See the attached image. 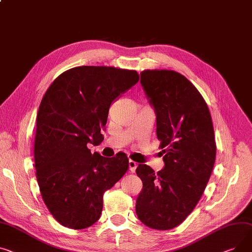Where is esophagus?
<instances>
[{
    "label": "esophagus",
    "instance_id": "obj_1",
    "mask_svg": "<svg viewBox=\"0 0 252 252\" xmlns=\"http://www.w3.org/2000/svg\"><path fill=\"white\" fill-rule=\"evenodd\" d=\"M137 167H138V163H136L135 161H132V160L128 161V169H129L130 172H135Z\"/></svg>",
    "mask_w": 252,
    "mask_h": 252
}]
</instances>
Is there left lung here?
Here are the masks:
<instances>
[{
	"label": "left lung",
	"mask_w": 252,
	"mask_h": 252,
	"mask_svg": "<svg viewBox=\"0 0 252 252\" xmlns=\"http://www.w3.org/2000/svg\"><path fill=\"white\" fill-rule=\"evenodd\" d=\"M141 84L154 106L164 168L157 173L139 164L143 181L136 213L146 226L169 230L193 211L212 174L216 142L209 107L183 75L171 70H145Z\"/></svg>",
	"instance_id": "1"
}]
</instances>
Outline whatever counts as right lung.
I'll return each instance as SVG.
<instances>
[{
    "mask_svg": "<svg viewBox=\"0 0 252 252\" xmlns=\"http://www.w3.org/2000/svg\"><path fill=\"white\" fill-rule=\"evenodd\" d=\"M139 79L133 70L82 65L46 90L36 117L34 162L43 202L61 225L79 230L97 222L103 193L127 171L125 153L105 158L87 145L103 141L110 104Z\"/></svg>",
    "mask_w": 252,
    "mask_h": 252,
    "instance_id": "add662e5",
    "label": "right lung"
}]
</instances>
